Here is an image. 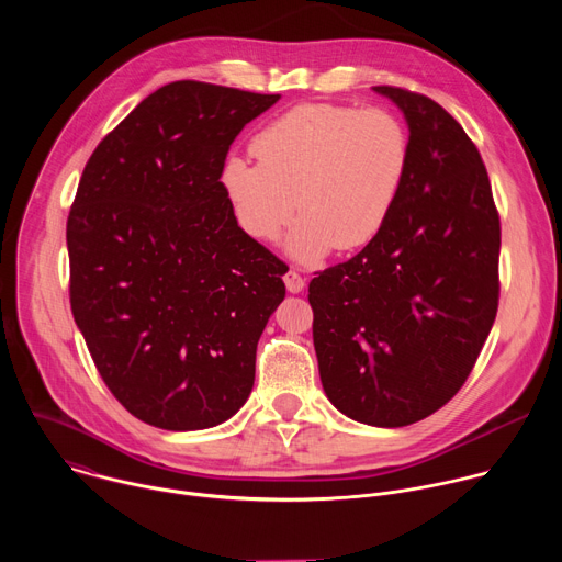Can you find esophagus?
<instances>
[{
	"instance_id": "esophagus-1",
	"label": "esophagus",
	"mask_w": 562,
	"mask_h": 562,
	"mask_svg": "<svg viewBox=\"0 0 562 562\" xmlns=\"http://www.w3.org/2000/svg\"><path fill=\"white\" fill-rule=\"evenodd\" d=\"M284 284H286L289 293H300V291L304 289V278H302L297 271L289 269V271L284 273Z\"/></svg>"
}]
</instances>
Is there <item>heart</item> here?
<instances>
[{
  "mask_svg": "<svg viewBox=\"0 0 562 562\" xmlns=\"http://www.w3.org/2000/svg\"><path fill=\"white\" fill-rule=\"evenodd\" d=\"M254 150L258 159L228 155L222 165L233 215L254 239L276 243L297 206L286 251L302 265L375 239L412 162L407 126L378 106L300 104L267 124Z\"/></svg>",
  "mask_w": 562,
  "mask_h": 562,
  "instance_id": "1",
  "label": "heart"
}]
</instances>
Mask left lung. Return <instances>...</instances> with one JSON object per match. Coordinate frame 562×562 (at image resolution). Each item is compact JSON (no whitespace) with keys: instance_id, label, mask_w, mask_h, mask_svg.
<instances>
[{"instance_id":"obj_1","label":"left lung","mask_w":562,"mask_h":562,"mask_svg":"<svg viewBox=\"0 0 562 562\" xmlns=\"http://www.w3.org/2000/svg\"><path fill=\"white\" fill-rule=\"evenodd\" d=\"M405 113L409 173L375 239L308 284L319 380L371 427H407L460 391L498 311L501 217L475 144L434 100L373 87Z\"/></svg>"}]
</instances>
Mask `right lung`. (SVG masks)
<instances>
[{
	"mask_svg": "<svg viewBox=\"0 0 562 562\" xmlns=\"http://www.w3.org/2000/svg\"><path fill=\"white\" fill-rule=\"evenodd\" d=\"M280 95L171 82L93 150L66 222L70 308L122 407L167 431L247 403L284 262L237 226L228 146Z\"/></svg>",
	"mask_w": 562,
	"mask_h": 562,
	"instance_id": "obj_1",
	"label": "right lung"
}]
</instances>
